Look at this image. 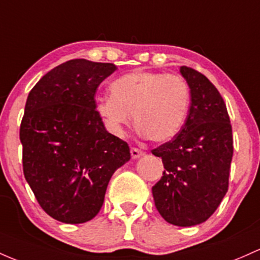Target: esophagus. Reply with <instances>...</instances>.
I'll use <instances>...</instances> for the list:
<instances>
[{
	"label": "esophagus",
	"mask_w": 260,
	"mask_h": 260,
	"mask_svg": "<svg viewBox=\"0 0 260 260\" xmlns=\"http://www.w3.org/2000/svg\"><path fill=\"white\" fill-rule=\"evenodd\" d=\"M130 152H131V157H133V159H138L141 156H144V152H142L141 150H139V148H136V147L131 148Z\"/></svg>",
	"instance_id": "1"
}]
</instances>
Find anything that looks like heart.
I'll use <instances>...</instances> for the list:
<instances>
[{"label":"heart","instance_id":"1","mask_svg":"<svg viewBox=\"0 0 260 260\" xmlns=\"http://www.w3.org/2000/svg\"><path fill=\"white\" fill-rule=\"evenodd\" d=\"M110 95L98 99L95 113L113 135L120 136L131 120L142 138L166 142L178 135L190 107L184 77L153 71H134L110 84Z\"/></svg>","mask_w":260,"mask_h":260}]
</instances>
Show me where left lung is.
<instances>
[{
	"mask_svg": "<svg viewBox=\"0 0 260 260\" xmlns=\"http://www.w3.org/2000/svg\"><path fill=\"white\" fill-rule=\"evenodd\" d=\"M180 74L190 88V108L178 135L152 150L165 166L152 194L167 222L189 227L205 222L227 193L233 138L216 87L190 67L182 66Z\"/></svg>",
	"mask_w": 260,
	"mask_h": 260,
	"instance_id": "left-lung-1",
	"label": "left lung"
}]
</instances>
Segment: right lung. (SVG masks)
<instances>
[{
  "mask_svg": "<svg viewBox=\"0 0 260 260\" xmlns=\"http://www.w3.org/2000/svg\"><path fill=\"white\" fill-rule=\"evenodd\" d=\"M115 70L70 60L29 92L19 130L23 173L42 209L60 222L92 220L110 178L130 159L129 145L108 133L95 113V91Z\"/></svg>",
  "mask_w": 260,
  "mask_h": 260,
  "instance_id": "add662e5",
  "label": "right lung"
}]
</instances>
